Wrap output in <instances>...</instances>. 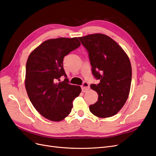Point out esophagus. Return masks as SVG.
I'll return each mask as SVG.
<instances>
[{
	"label": "esophagus",
	"instance_id": "34e87169",
	"mask_svg": "<svg viewBox=\"0 0 156 156\" xmlns=\"http://www.w3.org/2000/svg\"><path fill=\"white\" fill-rule=\"evenodd\" d=\"M81 88H82L83 92H87V90H88L89 88H90L89 84L87 82H84L81 85Z\"/></svg>",
	"mask_w": 156,
	"mask_h": 156
}]
</instances>
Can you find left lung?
<instances>
[{
	"mask_svg": "<svg viewBox=\"0 0 156 156\" xmlns=\"http://www.w3.org/2000/svg\"><path fill=\"white\" fill-rule=\"evenodd\" d=\"M79 39L88 53L94 77L100 81L90 84L98 100L89 109L100 118L114 116L124 105L130 90L132 71L128 56L105 34H90Z\"/></svg>",
	"mask_w": 156,
	"mask_h": 156,
	"instance_id": "8db88e82",
	"label": "left lung"
}]
</instances>
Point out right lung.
<instances>
[{
	"label": "right lung",
	"instance_id": "obj_1",
	"mask_svg": "<svg viewBox=\"0 0 156 156\" xmlns=\"http://www.w3.org/2000/svg\"><path fill=\"white\" fill-rule=\"evenodd\" d=\"M81 45L77 37H58L44 41L30 54L26 64L25 88L33 106L50 120H62L72 111L73 101L81 92L69 84L63 60ZM65 80L59 82V78Z\"/></svg>",
	"mask_w": 156,
	"mask_h": 156
}]
</instances>
